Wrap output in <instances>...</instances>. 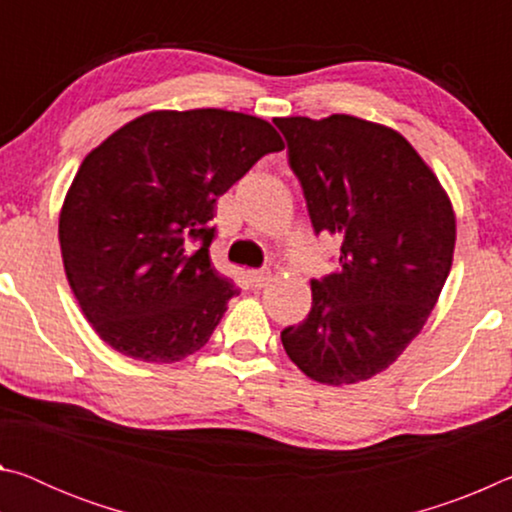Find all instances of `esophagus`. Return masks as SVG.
<instances>
[{
	"label": "esophagus",
	"instance_id": "obj_1",
	"mask_svg": "<svg viewBox=\"0 0 512 512\" xmlns=\"http://www.w3.org/2000/svg\"><path fill=\"white\" fill-rule=\"evenodd\" d=\"M271 268H255V271H250V282L255 284V287H266L268 282H271Z\"/></svg>",
	"mask_w": 512,
	"mask_h": 512
}]
</instances>
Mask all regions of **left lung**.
<instances>
[{"instance_id": "8db88e82", "label": "left lung", "mask_w": 512, "mask_h": 512, "mask_svg": "<svg viewBox=\"0 0 512 512\" xmlns=\"http://www.w3.org/2000/svg\"><path fill=\"white\" fill-rule=\"evenodd\" d=\"M316 235L339 268L311 280V309L282 329L289 359L320 384H357L400 357L445 287L456 219L438 178L393 128L332 115L273 119Z\"/></svg>"}]
</instances>
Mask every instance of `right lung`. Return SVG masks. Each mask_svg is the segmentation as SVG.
Listing matches in <instances>:
<instances>
[{
    "label": "right lung",
    "mask_w": 512,
    "mask_h": 512,
    "mask_svg": "<svg viewBox=\"0 0 512 512\" xmlns=\"http://www.w3.org/2000/svg\"><path fill=\"white\" fill-rule=\"evenodd\" d=\"M282 149L268 121L244 112L160 110L83 160L58 237L69 287L110 348L173 363L210 341L239 296L210 259L216 201Z\"/></svg>",
    "instance_id": "obj_1"
}]
</instances>
